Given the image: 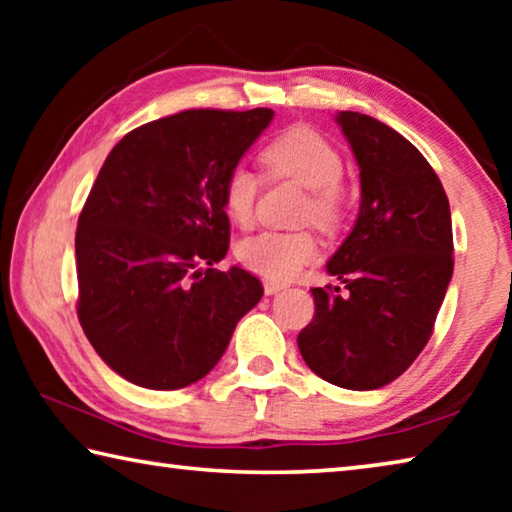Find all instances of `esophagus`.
Here are the masks:
<instances>
[{"label": "esophagus", "mask_w": 512, "mask_h": 512, "mask_svg": "<svg viewBox=\"0 0 512 512\" xmlns=\"http://www.w3.org/2000/svg\"><path fill=\"white\" fill-rule=\"evenodd\" d=\"M282 289H287V284H284V282H275V280H264V291H266V296H273V293H277V291H282Z\"/></svg>", "instance_id": "1"}]
</instances>
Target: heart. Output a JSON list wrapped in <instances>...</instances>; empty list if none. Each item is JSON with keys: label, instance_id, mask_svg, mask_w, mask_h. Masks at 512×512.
Instances as JSON below:
<instances>
[{"label": "heart", "instance_id": "1", "mask_svg": "<svg viewBox=\"0 0 512 512\" xmlns=\"http://www.w3.org/2000/svg\"><path fill=\"white\" fill-rule=\"evenodd\" d=\"M266 176L275 180H293L309 189L302 205V221H314L320 230H336L345 214V196L341 180L345 173L343 158L336 146L311 128H289L268 142L259 153ZM262 178L237 164L228 171L223 183V205L230 219L241 228L253 223L255 203ZM235 255L241 264L266 280L284 282L296 277L318 255V241L309 230L275 232L264 230L241 239Z\"/></svg>", "mask_w": 512, "mask_h": 512}]
</instances>
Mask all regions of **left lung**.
Returning a JSON list of instances; mask_svg holds the SVG:
<instances>
[{"label": "left lung", "instance_id": "1", "mask_svg": "<svg viewBox=\"0 0 512 512\" xmlns=\"http://www.w3.org/2000/svg\"><path fill=\"white\" fill-rule=\"evenodd\" d=\"M336 124L361 178L357 223L327 262L348 291L311 289L316 311L298 348L329 384L375 391L431 339L454 273L452 214L436 171L406 137L350 110Z\"/></svg>", "mask_w": 512, "mask_h": 512}]
</instances>
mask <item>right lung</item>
I'll return each mask as SVG.
<instances>
[{
  "label": "right lung",
  "instance_id": "right-lung-1",
  "mask_svg": "<svg viewBox=\"0 0 512 512\" xmlns=\"http://www.w3.org/2000/svg\"><path fill=\"white\" fill-rule=\"evenodd\" d=\"M271 119V108L183 110L124 135L103 162L76 228V314L131 384L203 379L264 296L244 268L212 264L230 246L225 176Z\"/></svg>",
  "mask_w": 512,
  "mask_h": 512
}]
</instances>
